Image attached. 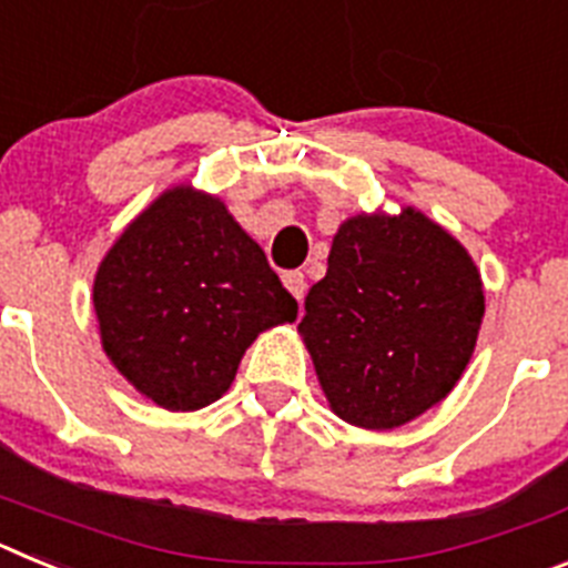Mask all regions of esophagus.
<instances>
[{
  "label": "esophagus",
  "mask_w": 568,
  "mask_h": 568,
  "mask_svg": "<svg viewBox=\"0 0 568 568\" xmlns=\"http://www.w3.org/2000/svg\"><path fill=\"white\" fill-rule=\"evenodd\" d=\"M281 281H284V287L293 293V298L304 301V293H307V278H304V273H298V270H293V273H284L281 275Z\"/></svg>",
  "instance_id": "esophagus-1"
}]
</instances>
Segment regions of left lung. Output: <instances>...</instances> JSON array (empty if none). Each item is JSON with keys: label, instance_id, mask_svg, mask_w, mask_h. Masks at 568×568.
<instances>
[{"label": "left lung", "instance_id": "obj_1", "mask_svg": "<svg viewBox=\"0 0 568 568\" xmlns=\"http://www.w3.org/2000/svg\"><path fill=\"white\" fill-rule=\"evenodd\" d=\"M298 333L329 409L361 429H395L453 393L484 321L480 270L449 230L415 207L349 215Z\"/></svg>", "mask_w": 568, "mask_h": 568}]
</instances>
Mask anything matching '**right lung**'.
<instances>
[{
    "label": "right lung",
    "mask_w": 568,
    "mask_h": 568,
    "mask_svg": "<svg viewBox=\"0 0 568 568\" xmlns=\"http://www.w3.org/2000/svg\"><path fill=\"white\" fill-rule=\"evenodd\" d=\"M102 349L170 413L222 398L247 346L298 304L219 195L175 184L104 253L93 278Z\"/></svg>",
    "instance_id": "right-lung-1"
}]
</instances>
